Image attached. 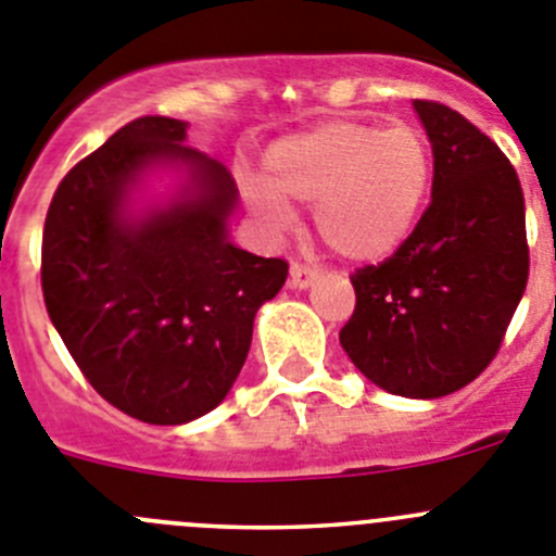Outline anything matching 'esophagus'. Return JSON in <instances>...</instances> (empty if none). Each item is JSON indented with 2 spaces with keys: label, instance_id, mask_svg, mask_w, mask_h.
Masks as SVG:
<instances>
[{
  "label": "esophagus",
  "instance_id": "obj_1",
  "mask_svg": "<svg viewBox=\"0 0 556 556\" xmlns=\"http://www.w3.org/2000/svg\"><path fill=\"white\" fill-rule=\"evenodd\" d=\"M315 279H318V271H315V268L304 266V263H293V266H290V288L304 290L309 288Z\"/></svg>",
  "mask_w": 556,
  "mask_h": 556
}]
</instances>
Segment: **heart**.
I'll return each mask as SVG.
<instances>
[{
    "mask_svg": "<svg viewBox=\"0 0 556 556\" xmlns=\"http://www.w3.org/2000/svg\"><path fill=\"white\" fill-rule=\"evenodd\" d=\"M433 180V155L419 128L331 121L271 144L266 184L249 202L274 230L293 225L290 202L315 205V230L356 263L383 261L417 227Z\"/></svg>",
    "mask_w": 556,
    "mask_h": 556,
    "instance_id": "obj_1",
    "label": "heart"
}]
</instances>
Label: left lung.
I'll use <instances>...</instances> for the list:
<instances>
[{
	"instance_id": "8db88e82",
	"label": "left lung",
	"mask_w": 556,
	"mask_h": 556,
	"mask_svg": "<svg viewBox=\"0 0 556 556\" xmlns=\"http://www.w3.org/2000/svg\"><path fill=\"white\" fill-rule=\"evenodd\" d=\"M433 148V200L378 266L356 268L340 342L376 387L444 397L500 351L529 277L518 175L500 144L439 101H414Z\"/></svg>"
}]
</instances>
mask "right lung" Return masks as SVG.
<instances>
[{
    "mask_svg": "<svg viewBox=\"0 0 556 556\" xmlns=\"http://www.w3.org/2000/svg\"><path fill=\"white\" fill-rule=\"evenodd\" d=\"M155 163L186 166L190 184L131 220L127 194ZM236 200L227 167L161 114L114 131L51 197L46 309L92 389L128 417L180 425L219 406L247 362L254 315L288 279L282 257L227 241Z\"/></svg>",
    "mask_w": 556,
    "mask_h": 556,
    "instance_id": "add662e5",
    "label": "right lung"
}]
</instances>
